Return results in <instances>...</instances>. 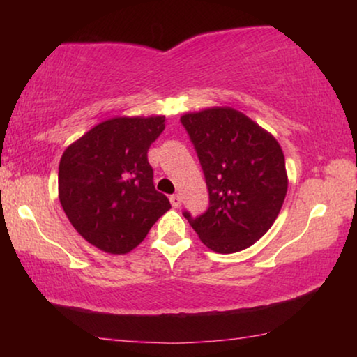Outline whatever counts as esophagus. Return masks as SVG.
<instances>
[{"mask_svg": "<svg viewBox=\"0 0 357 357\" xmlns=\"http://www.w3.org/2000/svg\"><path fill=\"white\" fill-rule=\"evenodd\" d=\"M170 204H172L174 208H180V204H182V198H180L178 195H172V197H170Z\"/></svg>", "mask_w": 357, "mask_h": 357, "instance_id": "34e87169", "label": "esophagus"}]
</instances>
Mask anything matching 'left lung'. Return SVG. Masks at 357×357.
<instances>
[{
  "instance_id": "obj_1",
  "label": "left lung",
  "mask_w": 357,
  "mask_h": 357,
  "mask_svg": "<svg viewBox=\"0 0 357 357\" xmlns=\"http://www.w3.org/2000/svg\"><path fill=\"white\" fill-rule=\"evenodd\" d=\"M197 149L209 208L190 226L208 248L234 253L253 245L276 221L287 193L286 160L275 136L232 107L180 116Z\"/></svg>"
}]
</instances>
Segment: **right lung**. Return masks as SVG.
I'll list each match as a JSON object with an SVG mask.
<instances>
[{"label": "right lung", "instance_id": "obj_1", "mask_svg": "<svg viewBox=\"0 0 357 357\" xmlns=\"http://www.w3.org/2000/svg\"><path fill=\"white\" fill-rule=\"evenodd\" d=\"M165 116H114L71 143L58 167V198L73 227L102 252L138 247L170 203L154 188L149 146Z\"/></svg>", "mask_w": 357, "mask_h": 357}]
</instances>
